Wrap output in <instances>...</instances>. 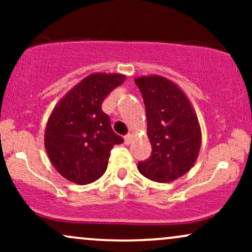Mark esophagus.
Instances as JSON below:
<instances>
[{"label": "esophagus", "instance_id": "obj_1", "mask_svg": "<svg viewBox=\"0 0 252 252\" xmlns=\"http://www.w3.org/2000/svg\"><path fill=\"white\" fill-rule=\"evenodd\" d=\"M131 141H132V136L131 135L128 134V135L124 136V143H126V146H129V144L131 143Z\"/></svg>", "mask_w": 252, "mask_h": 252}]
</instances>
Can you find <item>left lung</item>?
Returning <instances> with one entry per match:
<instances>
[{
    "mask_svg": "<svg viewBox=\"0 0 252 252\" xmlns=\"http://www.w3.org/2000/svg\"><path fill=\"white\" fill-rule=\"evenodd\" d=\"M146 105L152 154L138 170L156 182H169L187 173L198 158L201 131L184 92L163 77L136 78Z\"/></svg>",
    "mask_w": 252,
    "mask_h": 252,
    "instance_id": "8db88e82",
    "label": "left lung"
}]
</instances>
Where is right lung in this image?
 <instances>
[{"instance_id": "1", "label": "right lung", "mask_w": 252, "mask_h": 252, "mask_svg": "<svg viewBox=\"0 0 252 252\" xmlns=\"http://www.w3.org/2000/svg\"><path fill=\"white\" fill-rule=\"evenodd\" d=\"M123 74L94 73L63 98L48 118L45 147L51 162L63 178L88 185L106 170L110 152L123 138L111 128L103 100L124 82Z\"/></svg>"}]
</instances>
